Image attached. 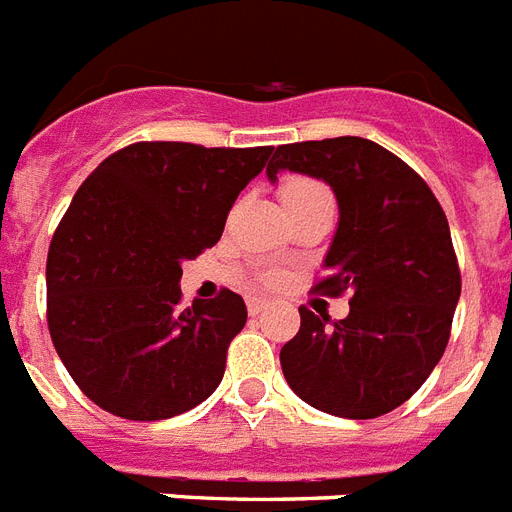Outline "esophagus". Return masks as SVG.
<instances>
[{"mask_svg":"<svg viewBox=\"0 0 512 512\" xmlns=\"http://www.w3.org/2000/svg\"><path fill=\"white\" fill-rule=\"evenodd\" d=\"M264 309H267V301H264V298H256V296L248 298V314H251V317L261 314Z\"/></svg>","mask_w":512,"mask_h":512,"instance_id":"esophagus-1","label":"esophagus"}]
</instances>
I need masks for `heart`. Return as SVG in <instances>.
I'll return each mask as SVG.
<instances>
[{
    "label": "heart",
    "instance_id": "obj_1",
    "mask_svg": "<svg viewBox=\"0 0 512 512\" xmlns=\"http://www.w3.org/2000/svg\"><path fill=\"white\" fill-rule=\"evenodd\" d=\"M277 192H280V200L285 208L298 206V203H306V200L314 198H327V195H330V190H327L322 182H317V179L312 177H301V174H290V177L282 179L280 185H277ZM264 280H267L269 285H275V282H280V275H277V272H269Z\"/></svg>",
    "mask_w": 512,
    "mask_h": 512
}]
</instances>
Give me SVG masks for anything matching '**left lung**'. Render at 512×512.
<instances>
[{"mask_svg": "<svg viewBox=\"0 0 512 512\" xmlns=\"http://www.w3.org/2000/svg\"><path fill=\"white\" fill-rule=\"evenodd\" d=\"M325 179L341 222L314 293H351L346 320L301 306L280 351L306 404L351 420L396 410L439 365L452 333L460 267L444 208L418 171L362 137L280 145L267 166Z\"/></svg>", "mask_w": 512, "mask_h": 512, "instance_id": "left-lung-1", "label": "left lung"}]
</instances>
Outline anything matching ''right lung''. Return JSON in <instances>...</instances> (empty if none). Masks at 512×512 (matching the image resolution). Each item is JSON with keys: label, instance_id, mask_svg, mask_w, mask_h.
I'll return each instance as SVG.
<instances>
[{"label": "right lung", "instance_id": "add662e5", "mask_svg": "<svg viewBox=\"0 0 512 512\" xmlns=\"http://www.w3.org/2000/svg\"><path fill=\"white\" fill-rule=\"evenodd\" d=\"M272 147L134 142L76 190L47 253V325L76 386L110 415L166 420L224 378L248 312L230 288L182 306V261L219 243Z\"/></svg>", "mask_w": 512, "mask_h": 512}]
</instances>
